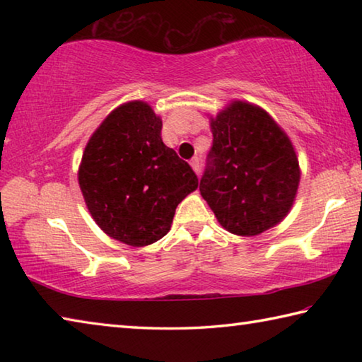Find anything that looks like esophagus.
Listing matches in <instances>:
<instances>
[{"label": "esophagus", "instance_id": "obj_1", "mask_svg": "<svg viewBox=\"0 0 362 362\" xmlns=\"http://www.w3.org/2000/svg\"><path fill=\"white\" fill-rule=\"evenodd\" d=\"M189 166H192V169L194 170L196 174L201 173V163H199V158H193L192 161H189Z\"/></svg>", "mask_w": 362, "mask_h": 362}]
</instances>
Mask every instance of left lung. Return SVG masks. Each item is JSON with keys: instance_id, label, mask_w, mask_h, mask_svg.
<instances>
[{"instance_id": "8db88e82", "label": "left lung", "mask_w": 362, "mask_h": 362, "mask_svg": "<svg viewBox=\"0 0 362 362\" xmlns=\"http://www.w3.org/2000/svg\"><path fill=\"white\" fill-rule=\"evenodd\" d=\"M212 148L199 192L226 231L255 236L296 201L300 168L287 134L265 110L235 100L211 118Z\"/></svg>"}]
</instances>
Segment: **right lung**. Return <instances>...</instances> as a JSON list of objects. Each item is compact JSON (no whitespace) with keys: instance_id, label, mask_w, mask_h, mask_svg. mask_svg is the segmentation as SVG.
<instances>
[{"instance_id":"1","label":"right lung","mask_w":362,"mask_h":362,"mask_svg":"<svg viewBox=\"0 0 362 362\" xmlns=\"http://www.w3.org/2000/svg\"><path fill=\"white\" fill-rule=\"evenodd\" d=\"M163 121L142 100L115 108L86 145L78 182L95 223L132 247L161 240L198 188L187 161L163 144Z\"/></svg>"}]
</instances>
